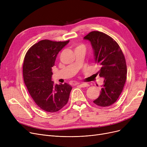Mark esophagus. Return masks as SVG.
<instances>
[{"label":"esophagus","instance_id":"obj_1","mask_svg":"<svg viewBox=\"0 0 147 147\" xmlns=\"http://www.w3.org/2000/svg\"><path fill=\"white\" fill-rule=\"evenodd\" d=\"M79 86H80V87H82V88H85V87H87V86H89V84H87V83H78V84Z\"/></svg>","mask_w":147,"mask_h":147}]
</instances>
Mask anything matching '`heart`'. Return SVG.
<instances>
[{"label":"heart","instance_id":"b5f03b06","mask_svg":"<svg viewBox=\"0 0 147 147\" xmlns=\"http://www.w3.org/2000/svg\"><path fill=\"white\" fill-rule=\"evenodd\" d=\"M76 49H84V46L83 45H78V46H76Z\"/></svg>","mask_w":147,"mask_h":147}]
</instances>
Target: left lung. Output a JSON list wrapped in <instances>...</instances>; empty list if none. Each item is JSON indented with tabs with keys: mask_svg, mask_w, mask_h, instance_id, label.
<instances>
[{
	"mask_svg": "<svg viewBox=\"0 0 147 147\" xmlns=\"http://www.w3.org/2000/svg\"><path fill=\"white\" fill-rule=\"evenodd\" d=\"M83 38L90 42L95 63L100 67L96 74L104 79L99 96L94 102L101 107L110 106L117 101L126 82L125 56L117 43L104 33L94 31Z\"/></svg>",
	"mask_w": 147,
	"mask_h": 147,
	"instance_id": "left-lung-1",
	"label": "left lung"
}]
</instances>
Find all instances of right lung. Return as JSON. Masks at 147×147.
Listing matches in <instances>:
<instances>
[{"mask_svg":"<svg viewBox=\"0 0 147 147\" xmlns=\"http://www.w3.org/2000/svg\"><path fill=\"white\" fill-rule=\"evenodd\" d=\"M43 40L27 51L23 64V78L35 103L46 112L59 111L67 103L72 87L69 84H55L52 67L59 52L69 43Z\"/></svg>","mask_w":147,"mask_h":147,"instance_id":"right-lung-1","label":"right lung"}]
</instances>
